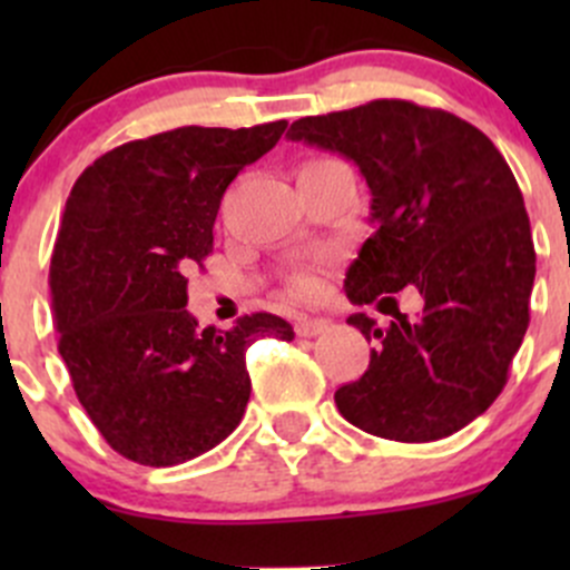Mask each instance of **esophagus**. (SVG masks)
Returning <instances> with one entry per match:
<instances>
[{
    "label": "esophagus",
    "mask_w": 570,
    "mask_h": 570,
    "mask_svg": "<svg viewBox=\"0 0 570 570\" xmlns=\"http://www.w3.org/2000/svg\"><path fill=\"white\" fill-rule=\"evenodd\" d=\"M325 327H327V320H322V317H297V322H295V333L303 338L317 336V333L325 331Z\"/></svg>",
    "instance_id": "esophagus-1"
}]
</instances>
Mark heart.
Segmentation results:
<instances>
[{
  "mask_svg": "<svg viewBox=\"0 0 570 570\" xmlns=\"http://www.w3.org/2000/svg\"><path fill=\"white\" fill-rule=\"evenodd\" d=\"M314 289H317V284H314V278H308V275H303V278L295 281L297 295H314Z\"/></svg>",
  "mask_w": 570,
  "mask_h": 570,
  "instance_id": "b5f03b06",
  "label": "heart"
}]
</instances>
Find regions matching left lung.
I'll return each instance as SVG.
<instances>
[{
	"mask_svg": "<svg viewBox=\"0 0 570 570\" xmlns=\"http://www.w3.org/2000/svg\"><path fill=\"white\" fill-rule=\"evenodd\" d=\"M286 137L353 159L372 193L375 234L344 292L394 322L347 320L375 350L333 394L338 413L405 444L458 433L502 394L530 325L534 245L513 170L469 120L402 99L301 118ZM405 285L423 297L413 321L393 301Z\"/></svg>",
	"mask_w": 570,
	"mask_h": 570,
	"instance_id": "8db88e82",
	"label": "left lung"
}]
</instances>
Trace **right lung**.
<instances>
[{
    "mask_svg": "<svg viewBox=\"0 0 570 570\" xmlns=\"http://www.w3.org/2000/svg\"><path fill=\"white\" fill-rule=\"evenodd\" d=\"M284 129L181 126L124 142L68 195L49 269L57 350L90 422L129 461L176 465L228 439L250 400L248 347L295 338L267 312L220 333L184 308L223 193Z\"/></svg>",
    "mask_w": 570,
    "mask_h": 570,
    "instance_id": "1",
    "label": "right lung"
}]
</instances>
